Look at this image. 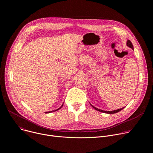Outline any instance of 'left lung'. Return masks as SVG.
Wrapping results in <instances>:
<instances>
[{
  "mask_svg": "<svg viewBox=\"0 0 153 153\" xmlns=\"http://www.w3.org/2000/svg\"><path fill=\"white\" fill-rule=\"evenodd\" d=\"M126 45H127L128 47H129V48H132L133 50L134 49V48H133V44H132V43L131 42V41H130L129 40H127V42H126ZM91 106H92L93 108H94L95 110H96L97 111H100V112H102V113H107V114H114V113H118V112L120 111L121 110H122L123 109L125 108V107H123V108H122L118 109V110H114V111H104V110H100V109H98V108H97L94 107V106H93L91 104Z\"/></svg>",
  "mask_w": 153,
  "mask_h": 153,
  "instance_id": "obj_1",
  "label": "left lung"
}]
</instances>
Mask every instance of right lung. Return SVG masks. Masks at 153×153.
I'll return each mask as SVG.
<instances>
[{
    "instance_id": "obj_1",
    "label": "right lung",
    "mask_w": 153,
    "mask_h": 153,
    "mask_svg": "<svg viewBox=\"0 0 153 153\" xmlns=\"http://www.w3.org/2000/svg\"><path fill=\"white\" fill-rule=\"evenodd\" d=\"M62 106H63V105L59 108H58L57 109V110H54V111H48V112H45V113H52V112H53V111H57V110H59V109H60L62 107Z\"/></svg>"
}]
</instances>
